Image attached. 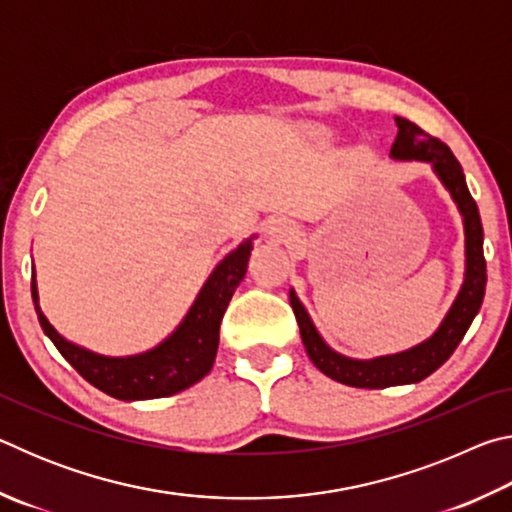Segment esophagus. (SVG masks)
<instances>
[{
    "instance_id": "obj_1",
    "label": "esophagus",
    "mask_w": 512,
    "mask_h": 512,
    "mask_svg": "<svg viewBox=\"0 0 512 512\" xmlns=\"http://www.w3.org/2000/svg\"><path fill=\"white\" fill-rule=\"evenodd\" d=\"M266 235L273 241H287L293 235V228L291 223H287L284 219H271L266 223Z\"/></svg>"
}]
</instances>
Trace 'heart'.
Wrapping results in <instances>:
<instances>
[{
	"mask_svg": "<svg viewBox=\"0 0 512 512\" xmlns=\"http://www.w3.org/2000/svg\"><path fill=\"white\" fill-rule=\"evenodd\" d=\"M316 135H318V133H316Z\"/></svg>",
	"mask_w": 512,
	"mask_h": 512,
	"instance_id": "obj_1",
	"label": "heart"
}]
</instances>
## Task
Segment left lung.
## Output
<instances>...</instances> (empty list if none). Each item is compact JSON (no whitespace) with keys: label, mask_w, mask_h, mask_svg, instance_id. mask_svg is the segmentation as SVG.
<instances>
[{"label":"left lung","mask_w":512,"mask_h":512,"mask_svg":"<svg viewBox=\"0 0 512 512\" xmlns=\"http://www.w3.org/2000/svg\"><path fill=\"white\" fill-rule=\"evenodd\" d=\"M397 124V137L391 149V158L395 160H420L431 162L436 176L443 180V185L449 189L454 203L463 214L465 225V280L463 287L458 291L452 309L436 334L431 336L415 348L388 354V357H377L368 361L350 359L343 354L334 352L329 345L320 339L314 323H311L309 314L298 300L296 291H289V300L296 314L302 343L309 359L314 366L323 372V375L332 377L334 381L354 388H388L400 384H415L429 377L433 370H438L443 363L452 357L458 343L463 341L467 329H470L474 316L479 314L481 302L485 296V257H483V225L479 216V207H476L474 198L467 189L465 173L461 162L454 158L445 142L438 137H431L424 133L420 126L404 117H395Z\"/></svg>","instance_id":"8db88e82"}]
</instances>
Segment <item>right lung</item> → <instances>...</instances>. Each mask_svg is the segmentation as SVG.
I'll return each instance as SVG.
<instances>
[{"instance_id":"1","label":"right lung","mask_w":512,"mask_h":512,"mask_svg":"<svg viewBox=\"0 0 512 512\" xmlns=\"http://www.w3.org/2000/svg\"><path fill=\"white\" fill-rule=\"evenodd\" d=\"M250 250H253V239H246L237 250H232L207 277L176 332L158 348L135 354V357H103L63 339L42 314L36 273L31 277L33 305H36L40 327L45 329L51 343L94 388L126 402L167 397L194 386L212 370L216 348H219L221 318L228 309L232 293L244 280Z\"/></svg>"}]
</instances>
